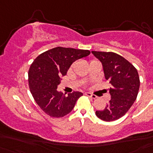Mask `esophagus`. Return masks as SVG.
Returning a JSON list of instances; mask_svg holds the SVG:
<instances>
[{"mask_svg":"<svg viewBox=\"0 0 153 153\" xmlns=\"http://www.w3.org/2000/svg\"><path fill=\"white\" fill-rule=\"evenodd\" d=\"M84 94H85V95H86V96H88L89 98H93V99H95V98H97V96L94 95V94H93L89 93V92H85V93H84Z\"/></svg>","mask_w":153,"mask_h":153,"instance_id":"34e87169","label":"esophagus"}]
</instances>
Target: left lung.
I'll list each match as a JSON object with an SVG mask.
<instances>
[{
    "mask_svg": "<svg viewBox=\"0 0 153 153\" xmlns=\"http://www.w3.org/2000/svg\"><path fill=\"white\" fill-rule=\"evenodd\" d=\"M92 53L102 62L105 78L111 84V99L103 110L95 114L102 121H116L128 112L137 99L140 88L138 72L132 63L117 53Z\"/></svg>",
    "mask_w": 153,
    "mask_h": 153,
    "instance_id": "8db88e82",
    "label": "left lung"
}]
</instances>
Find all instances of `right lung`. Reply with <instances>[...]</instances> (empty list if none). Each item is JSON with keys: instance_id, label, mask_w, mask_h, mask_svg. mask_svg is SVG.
<instances>
[{"instance_id": "add662e5", "label": "right lung", "mask_w": 153, "mask_h": 153, "mask_svg": "<svg viewBox=\"0 0 153 153\" xmlns=\"http://www.w3.org/2000/svg\"><path fill=\"white\" fill-rule=\"evenodd\" d=\"M91 54L89 50L57 47L38 55L30 66L28 85L34 100L51 117H62L74 108L82 94L72 92L66 96L57 91L61 77L67 74L75 60Z\"/></svg>"}]
</instances>
